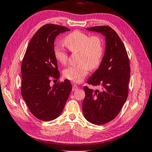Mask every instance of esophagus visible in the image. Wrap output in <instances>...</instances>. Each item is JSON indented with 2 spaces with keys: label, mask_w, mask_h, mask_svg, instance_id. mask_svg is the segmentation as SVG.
<instances>
[{
  "label": "esophagus",
  "mask_w": 152,
  "mask_h": 152,
  "mask_svg": "<svg viewBox=\"0 0 152 152\" xmlns=\"http://www.w3.org/2000/svg\"><path fill=\"white\" fill-rule=\"evenodd\" d=\"M77 89H78V86H77V85H75V84H74L72 86V90L75 91V90H77Z\"/></svg>",
  "instance_id": "34e87169"
}]
</instances>
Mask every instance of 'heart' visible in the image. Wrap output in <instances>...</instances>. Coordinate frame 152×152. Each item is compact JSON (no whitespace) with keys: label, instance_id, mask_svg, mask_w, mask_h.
<instances>
[{"label":"heart","instance_id":"heart-1","mask_svg":"<svg viewBox=\"0 0 152 152\" xmlns=\"http://www.w3.org/2000/svg\"><path fill=\"white\" fill-rule=\"evenodd\" d=\"M63 43L71 52L79 53L78 64L69 66L64 70L66 79L75 83L85 79L90 69H96L100 64L103 55V44L98 36H90L87 34L75 30L63 39ZM56 60L64 65L68 60V53L60 47L54 49Z\"/></svg>","mask_w":152,"mask_h":152}]
</instances>
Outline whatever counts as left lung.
Here are the masks:
<instances>
[{"instance_id": "8db88e82", "label": "left lung", "mask_w": 152, "mask_h": 152, "mask_svg": "<svg viewBox=\"0 0 152 152\" xmlns=\"http://www.w3.org/2000/svg\"><path fill=\"white\" fill-rule=\"evenodd\" d=\"M87 30L105 36L106 48L99 68L87 81L101 89L94 91L86 86L84 87L83 111L88 122L102 125L115 118L127 98L129 60L124 43L110 26H96Z\"/></svg>"}]
</instances>
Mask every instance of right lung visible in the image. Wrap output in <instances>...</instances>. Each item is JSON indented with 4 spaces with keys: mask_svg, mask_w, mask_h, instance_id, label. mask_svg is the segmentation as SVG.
<instances>
[{
    "mask_svg": "<svg viewBox=\"0 0 152 152\" xmlns=\"http://www.w3.org/2000/svg\"><path fill=\"white\" fill-rule=\"evenodd\" d=\"M68 30L55 24L43 25L30 39L23 57L21 95L30 113L40 120H53L60 116L72 89L67 79L50 86V80L60 77L54 42L60 33Z\"/></svg>",
    "mask_w": 152,
    "mask_h": 152,
    "instance_id": "obj_1",
    "label": "right lung"
}]
</instances>
